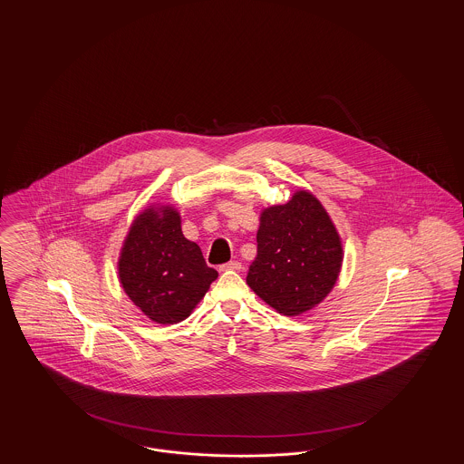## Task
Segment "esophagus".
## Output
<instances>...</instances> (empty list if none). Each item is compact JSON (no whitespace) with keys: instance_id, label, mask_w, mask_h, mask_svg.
<instances>
[{"instance_id":"1","label":"esophagus","mask_w":464,"mask_h":464,"mask_svg":"<svg viewBox=\"0 0 464 464\" xmlns=\"http://www.w3.org/2000/svg\"><path fill=\"white\" fill-rule=\"evenodd\" d=\"M219 269H221V271H240V269H242V263H238V261H229V263L222 265Z\"/></svg>"}]
</instances>
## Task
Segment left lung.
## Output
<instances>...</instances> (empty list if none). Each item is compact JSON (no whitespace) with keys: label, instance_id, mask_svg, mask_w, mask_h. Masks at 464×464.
<instances>
[{"label":"left lung","instance_id":"obj_1","mask_svg":"<svg viewBox=\"0 0 464 464\" xmlns=\"http://www.w3.org/2000/svg\"><path fill=\"white\" fill-rule=\"evenodd\" d=\"M341 263L343 246L331 218L313 195L299 191L263 212L246 284L271 308L294 316L324 301Z\"/></svg>","mask_w":464,"mask_h":464}]
</instances>
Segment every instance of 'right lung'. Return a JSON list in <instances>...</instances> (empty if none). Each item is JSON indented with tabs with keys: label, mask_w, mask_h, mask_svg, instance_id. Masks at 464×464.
<instances>
[{
	"label": "right lung",
	"mask_w": 464,
	"mask_h": 464,
	"mask_svg": "<svg viewBox=\"0 0 464 464\" xmlns=\"http://www.w3.org/2000/svg\"><path fill=\"white\" fill-rule=\"evenodd\" d=\"M118 266L133 304L163 325L188 318L218 278L198 245L184 238L172 207L148 208L133 221Z\"/></svg>",
	"instance_id": "right-lung-1"
}]
</instances>
